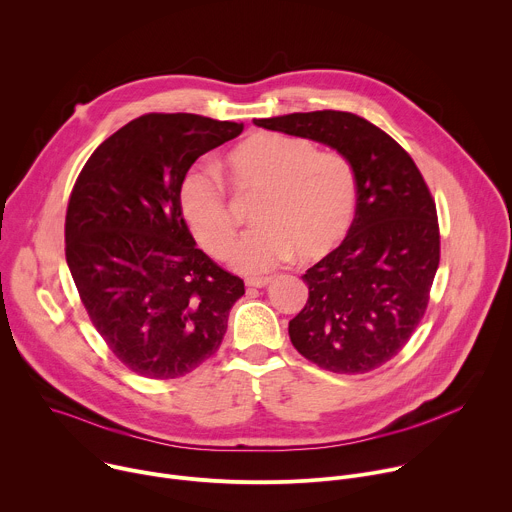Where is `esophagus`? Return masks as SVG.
<instances>
[{
	"instance_id": "34e87169",
	"label": "esophagus",
	"mask_w": 512,
	"mask_h": 512,
	"mask_svg": "<svg viewBox=\"0 0 512 512\" xmlns=\"http://www.w3.org/2000/svg\"><path fill=\"white\" fill-rule=\"evenodd\" d=\"M269 281H271V277H263V275H261V277H247V279H245V283H247L249 287H265Z\"/></svg>"
}]
</instances>
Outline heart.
Here are the masks:
<instances>
[{
    "label": "heart",
    "instance_id": "obj_1",
    "mask_svg": "<svg viewBox=\"0 0 512 512\" xmlns=\"http://www.w3.org/2000/svg\"><path fill=\"white\" fill-rule=\"evenodd\" d=\"M237 194H259L251 221L257 225L235 249L243 271H265L296 253L300 261L330 255L348 235L358 202V182L340 152H320L306 137L259 131L227 156ZM186 225L206 253L229 259L239 218L223 180L194 168L180 188Z\"/></svg>",
    "mask_w": 512,
    "mask_h": 512
}]
</instances>
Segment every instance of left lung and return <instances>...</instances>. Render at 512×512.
Segmentation results:
<instances>
[{
    "label": "left lung",
    "instance_id": "1",
    "mask_svg": "<svg viewBox=\"0 0 512 512\" xmlns=\"http://www.w3.org/2000/svg\"><path fill=\"white\" fill-rule=\"evenodd\" d=\"M255 125L308 137L344 154L358 202L346 239L302 279L310 294L289 320L296 350L338 375H362L397 356L421 322L440 265L435 200L401 145L346 111L291 113Z\"/></svg>",
    "mask_w": 512,
    "mask_h": 512
}]
</instances>
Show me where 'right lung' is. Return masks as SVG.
I'll return each instance as SVG.
<instances>
[{
  "mask_svg": "<svg viewBox=\"0 0 512 512\" xmlns=\"http://www.w3.org/2000/svg\"><path fill=\"white\" fill-rule=\"evenodd\" d=\"M241 131L192 113L141 115L99 145L70 192V275L101 338L139 377L200 367L245 294L239 275L196 247L180 208L190 166Z\"/></svg>",
  "mask_w": 512,
  "mask_h": 512,
  "instance_id": "add662e5",
  "label": "right lung"
}]
</instances>
